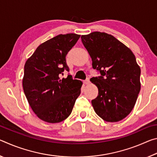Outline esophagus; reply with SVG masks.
<instances>
[{"mask_svg": "<svg viewBox=\"0 0 157 157\" xmlns=\"http://www.w3.org/2000/svg\"><path fill=\"white\" fill-rule=\"evenodd\" d=\"M84 83L85 84H90V80H89V78H87L86 80H84Z\"/></svg>", "mask_w": 157, "mask_h": 157, "instance_id": "34e87169", "label": "esophagus"}]
</instances>
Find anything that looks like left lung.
Instances as JSON below:
<instances>
[{"mask_svg":"<svg viewBox=\"0 0 157 157\" xmlns=\"http://www.w3.org/2000/svg\"><path fill=\"white\" fill-rule=\"evenodd\" d=\"M82 44L100 76L90 80L98 95L92 100L95 112L103 120L114 123L129 115L140 90V68L128 47L113 36L94 32L82 35Z\"/></svg>","mask_w":157,"mask_h":157,"instance_id":"left-lung-1","label":"left lung"}]
</instances>
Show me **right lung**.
I'll use <instances>...</instances> for the list:
<instances>
[{"mask_svg":"<svg viewBox=\"0 0 157 157\" xmlns=\"http://www.w3.org/2000/svg\"><path fill=\"white\" fill-rule=\"evenodd\" d=\"M79 37L73 33L53 37L39 45L25 63L23 91L34 113L47 123L67 118L80 95L82 81L71 75L60 78L69 71L66 56Z\"/></svg>","mask_w":157,"mask_h":157,"instance_id":"right-lung-1","label":"right lung"}]
</instances>
